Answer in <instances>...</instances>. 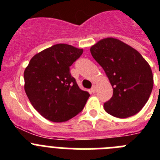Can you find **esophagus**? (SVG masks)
I'll return each mask as SVG.
<instances>
[{"label": "esophagus", "instance_id": "34e87169", "mask_svg": "<svg viewBox=\"0 0 160 160\" xmlns=\"http://www.w3.org/2000/svg\"><path fill=\"white\" fill-rule=\"evenodd\" d=\"M95 90H96V86L95 85H93L92 86V88L90 89V93H91V94H94V93H95Z\"/></svg>", "mask_w": 160, "mask_h": 160}]
</instances>
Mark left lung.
<instances>
[{"mask_svg":"<svg viewBox=\"0 0 160 160\" xmlns=\"http://www.w3.org/2000/svg\"><path fill=\"white\" fill-rule=\"evenodd\" d=\"M90 50L112 86L113 96L104 103L105 111L120 118L137 114L153 88V74L148 62L136 49L114 38L98 41Z\"/></svg>","mask_w":160,"mask_h":160,"instance_id":"obj_1","label":"left lung"}]
</instances>
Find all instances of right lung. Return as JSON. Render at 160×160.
Instances as JSON below:
<instances>
[{
    "instance_id": "add662e5",
    "label": "right lung",
    "mask_w": 160,
    "mask_h": 160,
    "mask_svg": "<svg viewBox=\"0 0 160 160\" xmlns=\"http://www.w3.org/2000/svg\"><path fill=\"white\" fill-rule=\"evenodd\" d=\"M82 53V49L57 44L35 54L25 68V93L46 119L66 122L84 108L90 94L79 88L70 72V66Z\"/></svg>"
}]
</instances>
